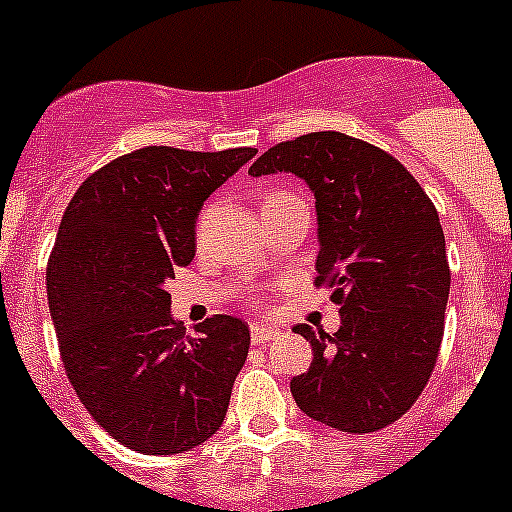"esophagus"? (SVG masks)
<instances>
[{"label": "esophagus", "mask_w": 512, "mask_h": 512, "mask_svg": "<svg viewBox=\"0 0 512 512\" xmlns=\"http://www.w3.org/2000/svg\"><path fill=\"white\" fill-rule=\"evenodd\" d=\"M277 336H279L277 325H261V323L251 325V341L256 343V346H261V343L271 341V338H277Z\"/></svg>", "instance_id": "34e87169"}]
</instances>
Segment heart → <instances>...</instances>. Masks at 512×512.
Here are the masks:
<instances>
[{
    "label": "heart",
    "instance_id": "obj_1",
    "mask_svg": "<svg viewBox=\"0 0 512 512\" xmlns=\"http://www.w3.org/2000/svg\"><path fill=\"white\" fill-rule=\"evenodd\" d=\"M274 197H287V194H284V192H269V194H266V200H274Z\"/></svg>",
    "mask_w": 512,
    "mask_h": 512
}]
</instances>
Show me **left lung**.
<instances>
[{
    "label": "left lung",
    "instance_id": "obj_1",
    "mask_svg": "<svg viewBox=\"0 0 512 512\" xmlns=\"http://www.w3.org/2000/svg\"><path fill=\"white\" fill-rule=\"evenodd\" d=\"M277 171L315 194V284L341 305L333 336L295 325L312 364L292 397L330 428L379 431L413 408L441 348L451 271L438 212L395 156L336 130L277 143L248 174Z\"/></svg>",
    "mask_w": 512,
    "mask_h": 512
}]
</instances>
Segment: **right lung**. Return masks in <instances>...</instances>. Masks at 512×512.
<instances>
[{"label": "right lung", "mask_w": 512, "mask_h": 512, "mask_svg": "<svg viewBox=\"0 0 512 512\" xmlns=\"http://www.w3.org/2000/svg\"><path fill=\"white\" fill-rule=\"evenodd\" d=\"M256 148L146 146L76 189L45 287L66 377L112 438L140 454H184L223 425L251 333L212 315L187 333L166 282L194 259L205 200Z\"/></svg>", "instance_id": "1"}]
</instances>
